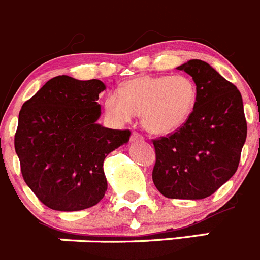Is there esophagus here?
<instances>
[{"mask_svg":"<svg viewBox=\"0 0 260 260\" xmlns=\"http://www.w3.org/2000/svg\"><path fill=\"white\" fill-rule=\"evenodd\" d=\"M132 140H138V142H142V140H144V137H143L142 134H139L138 132H133Z\"/></svg>","mask_w":260,"mask_h":260,"instance_id":"1","label":"esophagus"}]
</instances>
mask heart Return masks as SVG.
I'll return each mask as SVG.
<instances>
[{
	"mask_svg": "<svg viewBox=\"0 0 260 260\" xmlns=\"http://www.w3.org/2000/svg\"><path fill=\"white\" fill-rule=\"evenodd\" d=\"M196 99V85L187 76H144L127 81L121 92H109L104 109L118 125L142 113V123L149 133L169 134L184 125Z\"/></svg>",
	"mask_w": 260,
	"mask_h": 260,
	"instance_id": "obj_1",
	"label": "heart"
}]
</instances>
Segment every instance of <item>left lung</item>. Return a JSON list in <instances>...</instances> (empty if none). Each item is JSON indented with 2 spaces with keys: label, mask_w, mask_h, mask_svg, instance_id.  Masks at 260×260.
<instances>
[{
  "label": "left lung",
  "mask_w": 260,
  "mask_h": 260,
  "mask_svg": "<svg viewBox=\"0 0 260 260\" xmlns=\"http://www.w3.org/2000/svg\"><path fill=\"white\" fill-rule=\"evenodd\" d=\"M178 70L193 78L196 104L184 125L152 140V179L168 199L200 200L211 196L239 168L246 118L237 87L213 67L192 59Z\"/></svg>",
  "instance_id": "8db88e82"
}]
</instances>
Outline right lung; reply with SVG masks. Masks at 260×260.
I'll return each instance as SVG.
<instances>
[{
	"label": "right lung",
	"mask_w": 260,
	"mask_h": 260,
	"mask_svg": "<svg viewBox=\"0 0 260 260\" xmlns=\"http://www.w3.org/2000/svg\"><path fill=\"white\" fill-rule=\"evenodd\" d=\"M99 80L58 76L47 81L19 112L14 146L23 179L47 208H91L107 190V154L128 142L130 130L96 123Z\"/></svg>",
	"instance_id": "add662e5"
}]
</instances>
